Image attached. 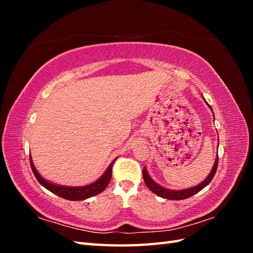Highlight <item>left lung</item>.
Segmentation results:
<instances>
[{
  "mask_svg": "<svg viewBox=\"0 0 253 253\" xmlns=\"http://www.w3.org/2000/svg\"><path fill=\"white\" fill-rule=\"evenodd\" d=\"M205 99V98H204ZM206 101V100H205ZM207 103V101H206ZM207 105L209 106V108L211 109V106L207 103ZM212 111V109H211ZM213 117H214V114H213ZM218 149V148H217ZM217 159H218V155H216L215 157V160H214V164H213V167H212V170L211 172L209 173V175L207 176V177L205 178L204 181H202L201 183H198L197 186H194V187H191V188H188V189H182V190H170V189H167L163 186L158 185L157 182H155L154 180L152 179V177L150 176V174L148 173V170L147 168H143V171H142V174H143V180L145 182V185H147V187L152 191L153 193L163 197V198H166V200H171V201H180V200H186V198L188 197H191L192 195L196 194L200 192L201 190H203L206 186H208L210 181L212 180V178L214 177V175H215V172H216V169H217Z\"/></svg>",
  "mask_w": 253,
  "mask_h": 253,
  "instance_id": "obj_1",
  "label": "left lung"
}]
</instances>
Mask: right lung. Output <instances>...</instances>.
I'll return each mask as SVG.
<instances>
[{
	"label": "right lung",
	"instance_id": "add662e5",
	"mask_svg": "<svg viewBox=\"0 0 253 253\" xmlns=\"http://www.w3.org/2000/svg\"><path fill=\"white\" fill-rule=\"evenodd\" d=\"M29 159H30V166H32V169L36 176V178L45 189H47L51 193L62 197L67 201H84L86 200V198H89L91 196H95L99 193H101L102 191L106 188V186L109 185L112 177V167L115 163V160L117 159V157L113 160V162L110 164V166L108 167V169L105 170V172L96 181L82 187L62 186V185H57V183H53L49 180H46L44 177H42L39 172L37 171L36 167L33 163V158L30 155H29Z\"/></svg>",
	"mask_w": 253,
	"mask_h": 253
}]
</instances>
